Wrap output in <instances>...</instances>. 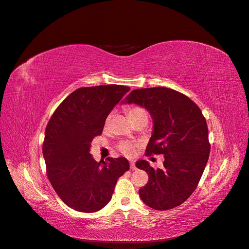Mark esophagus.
<instances>
[{
    "instance_id": "34e87169",
    "label": "esophagus",
    "mask_w": 249,
    "mask_h": 249,
    "mask_svg": "<svg viewBox=\"0 0 249 249\" xmlns=\"http://www.w3.org/2000/svg\"><path fill=\"white\" fill-rule=\"evenodd\" d=\"M130 168L131 169H136V166H135V163L134 162H130Z\"/></svg>"
}]
</instances>
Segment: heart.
Masks as SVG:
<instances>
[{
    "label": "heart",
    "instance_id": "heart-1",
    "mask_svg": "<svg viewBox=\"0 0 249 249\" xmlns=\"http://www.w3.org/2000/svg\"><path fill=\"white\" fill-rule=\"evenodd\" d=\"M127 114H128L130 121H131L132 123H134L138 120H141V119H146L147 120L146 112L143 109H140V108H137V107L129 108L127 110ZM135 148H136V144L133 142L125 141V142H121L119 144V150L127 156H132L135 153Z\"/></svg>",
    "mask_w": 249,
    "mask_h": 249
}]
</instances>
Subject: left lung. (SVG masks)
<instances>
[{
  "mask_svg": "<svg viewBox=\"0 0 249 249\" xmlns=\"http://www.w3.org/2000/svg\"><path fill=\"white\" fill-rule=\"evenodd\" d=\"M123 103L150 113L153 132L145 155L164 158L162 168H153L146 160L136 162L148 175V182L139 190L142 202L160 211L179 206L197 188L210 154L202 111L186 95L163 87L134 89Z\"/></svg>",
  "mask_w": 249,
  "mask_h": 249,
  "instance_id": "8db88e82",
  "label": "left lung"
}]
</instances>
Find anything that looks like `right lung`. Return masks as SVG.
Listing matches in <instances>:
<instances>
[{"label": "right lung", "mask_w": 249, "mask_h": 249, "mask_svg": "<svg viewBox=\"0 0 249 249\" xmlns=\"http://www.w3.org/2000/svg\"><path fill=\"white\" fill-rule=\"evenodd\" d=\"M130 88L107 85L80 88L65 99L45 129L42 146L47 177L58 197L78 212L94 213L112 199L117 180L129 169L125 158L97 162L90 142Z\"/></svg>", "instance_id": "1"}]
</instances>
